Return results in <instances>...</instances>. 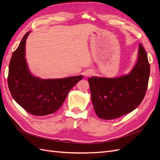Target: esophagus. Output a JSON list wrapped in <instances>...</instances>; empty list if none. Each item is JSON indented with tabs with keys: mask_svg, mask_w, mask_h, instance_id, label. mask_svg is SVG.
Instances as JSON below:
<instances>
[{
	"mask_svg": "<svg viewBox=\"0 0 160 160\" xmlns=\"http://www.w3.org/2000/svg\"><path fill=\"white\" fill-rule=\"evenodd\" d=\"M92 74H93V72H92V71H91V70H87L83 72V75H84L85 77H89Z\"/></svg>",
	"mask_w": 160,
	"mask_h": 160,
	"instance_id": "34e87169",
	"label": "esophagus"
}]
</instances>
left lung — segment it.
<instances>
[{
	"label": "left lung",
	"instance_id": "left-lung-1",
	"mask_svg": "<svg viewBox=\"0 0 160 160\" xmlns=\"http://www.w3.org/2000/svg\"><path fill=\"white\" fill-rule=\"evenodd\" d=\"M150 66L139 44L137 61L128 74L118 77L93 76L88 79L91 101L101 119H113L129 113L143 101L148 89Z\"/></svg>",
	"mask_w": 160,
	"mask_h": 160
}]
</instances>
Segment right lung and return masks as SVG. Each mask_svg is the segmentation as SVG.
<instances>
[{"instance_id": "add662e5", "label": "right lung", "mask_w": 160, "mask_h": 160, "mask_svg": "<svg viewBox=\"0 0 160 160\" xmlns=\"http://www.w3.org/2000/svg\"><path fill=\"white\" fill-rule=\"evenodd\" d=\"M28 31L14 51L9 64L8 85L12 98L28 113L43 116L55 113L63 103L72 87L83 75L43 79L33 75L25 57Z\"/></svg>"}]
</instances>
